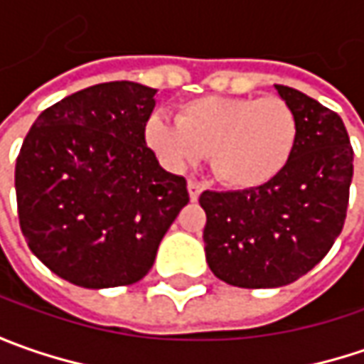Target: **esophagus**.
Listing matches in <instances>:
<instances>
[{
	"label": "esophagus",
	"instance_id": "34e87169",
	"mask_svg": "<svg viewBox=\"0 0 364 364\" xmlns=\"http://www.w3.org/2000/svg\"><path fill=\"white\" fill-rule=\"evenodd\" d=\"M200 192H203V186L198 184V182H194V180H190L188 182V194L192 200H198V196H200Z\"/></svg>",
	"mask_w": 364,
	"mask_h": 364
}]
</instances>
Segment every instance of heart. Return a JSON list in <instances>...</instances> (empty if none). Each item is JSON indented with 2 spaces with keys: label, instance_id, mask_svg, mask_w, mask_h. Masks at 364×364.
<instances>
[{
  "label": "heart",
  "instance_id": "heart-1",
  "mask_svg": "<svg viewBox=\"0 0 364 364\" xmlns=\"http://www.w3.org/2000/svg\"><path fill=\"white\" fill-rule=\"evenodd\" d=\"M178 121L154 113L146 141L170 168L182 170L210 154L218 180L257 188L279 174L298 141V121L279 97L204 95L178 109Z\"/></svg>",
  "mask_w": 364,
  "mask_h": 364
}]
</instances>
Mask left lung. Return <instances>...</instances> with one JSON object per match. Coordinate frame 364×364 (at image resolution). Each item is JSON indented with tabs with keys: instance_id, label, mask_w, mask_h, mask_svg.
Instances as JSON below:
<instances>
[{
	"instance_id": "left-lung-1",
	"label": "left lung",
	"mask_w": 364,
	"mask_h": 364,
	"mask_svg": "<svg viewBox=\"0 0 364 364\" xmlns=\"http://www.w3.org/2000/svg\"><path fill=\"white\" fill-rule=\"evenodd\" d=\"M298 121L286 168L257 188L204 190V253L229 286L279 287L308 273L341 235L353 182V147L343 119L316 99L275 85Z\"/></svg>"
}]
</instances>
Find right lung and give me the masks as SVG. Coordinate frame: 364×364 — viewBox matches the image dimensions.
Here are the masks:
<instances>
[{
    "mask_svg": "<svg viewBox=\"0 0 364 364\" xmlns=\"http://www.w3.org/2000/svg\"><path fill=\"white\" fill-rule=\"evenodd\" d=\"M156 89L117 80L64 97L34 121L16 160L20 227L50 272L89 289L146 275L188 204L186 180L146 144Z\"/></svg>",
    "mask_w": 364,
    "mask_h": 364,
    "instance_id": "1",
    "label": "right lung"
}]
</instances>
